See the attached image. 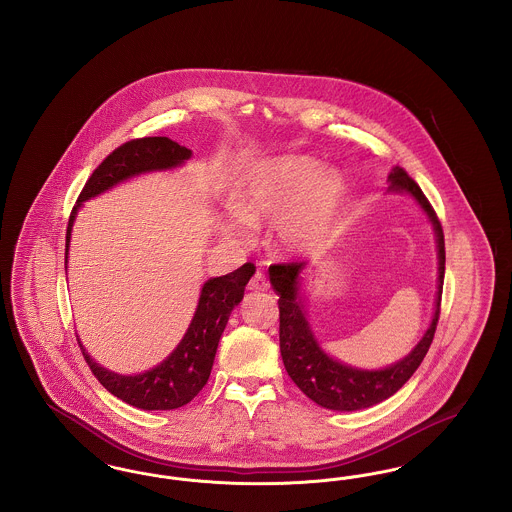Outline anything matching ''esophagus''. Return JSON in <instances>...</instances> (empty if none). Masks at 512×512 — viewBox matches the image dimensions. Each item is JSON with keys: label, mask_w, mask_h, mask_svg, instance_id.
Listing matches in <instances>:
<instances>
[{"label": "esophagus", "mask_w": 512, "mask_h": 512, "mask_svg": "<svg viewBox=\"0 0 512 512\" xmlns=\"http://www.w3.org/2000/svg\"><path fill=\"white\" fill-rule=\"evenodd\" d=\"M247 288H249L251 292H265V290H268L267 276H265L261 270H257V272L251 276Z\"/></svg>", "instance_id": "esophagus-1"}]
</instances>
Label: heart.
I'll return each instance as SVG.
<instances>
[{"label":"heart","mask_w":512,"mask_h":512,"mask_svg":"<svg viewBox=\"0 0 512 512\" xmlns=\"http://www.w3.org/2000/svg\"><path fill=\"white\" fill-rule=\"evenodd\" d=\"M236 220L224 232L245 240L247 226L274 221V240L288 253L313 251L330 244L341 228L345 188L340 176L322 172L309 157L267 161L249 172L232 197Z\"/></svg>","instance_id":"b5f03b06"}]
</instances>
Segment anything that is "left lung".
I'll list each match as a JSON object with an SVG mask.
<instances>
[{"mask_svg": "<svg viewBox=\"0 0 512 512\" xmlns=\"http://www.w3.org/2000/svg\"><path fill=\"white\" fill-rule=\"evenodd\" d=\"M390 184V190H403L413 195L432 220L436 238H438L436 242H438L439 278L436 311L424 338L418 341V345L403 361L388 366L384 370H361V368L341 365L332 357H328L320 349L318 341L313 336V330L305 318V313L301 311L303 305L299 299V274L305 268V263L303 261L278 263L268 268L270 284L274 292L280 295L278 309H280L282 361L295 386L324 409L359 411V409L372 407L376 403H382L395 391L401 390L403 384L413 376L414 370L426 357L438 328L443 276H445L443 228L426 195L422 194L418 184L401 167H395L391 171Z\"/></svg>", "mask_w": 512, "mask_h": 512, "instance_id": "1", "label": "left lung"}]
</instances>
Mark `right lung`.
I'll return each mask as SVG.
<instances>
[{"mask_svg":"<svg viewBox=\"0 0 512 512\" xmlns=\"http://www.w3.org/2000/svg\"><path fill=\"white\" fill-rule=\"evenodd\" d=\"M190 157L192 151L188 147L180 146L165 136L136 138L109 153L84 184L78 195V203L74 205L73 213L69 217L65 265L76 209L82 205V201L96 197L130 176L172 169L182 165ZM253 272L255 265L245 263L226 276L207 280L201 288L192 324L178 347L161 365L142 374L122 376L99 366L90 359L76 336L80 351L90 370L98 378L99 384L124 403L144 411H171L190 403L209 380L220 336L226 328L232 309L244 299L245 284L249 282Z\"/></svg>","mask_w":512,"mask_h":512,"instance_id":"1","label":"right lung"}]
</instances>
